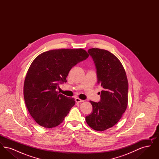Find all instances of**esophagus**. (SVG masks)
Returning <instances> with one entry per match:
<instances>
[{"mask_svg": "<svg viewBox=\"0 0 159 159\" xmlns=\"http://www.w3.org/2000/svg\"><path fill=\"white\" fill-rule=\"evenodd\" d=\"M75 101H76V102H83L84 101L83 100H82V99H80L79 98H76V99H75Z\"/></svg>", "mask_w": 159, "mask_h": 159, "instance_id": "esophagus-1", "label": "esophagus"}]
</instances>
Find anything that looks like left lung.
<instances>
[{
  "label": "left lung",
  "instance_id": "8db88e82",
  "mask_svg": "<svg viewBox=\"0 0 159 159\" xmlns=\"http://www.w3.org/2000/svg\"><path fill=\"white\" fill-rule=\"evenodd\" d=\"M94 62L97 83L103 88L98 102L90 101L92 113L86 117L91 128L104 131L114 126L125 113L128 101V82L119 59L108 51L98 48L88 51Z\"/></svg>",
  "mask_w": 159,
  "mask_h": 159
}]
</instances>
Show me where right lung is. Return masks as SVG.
I'll return each mask as SVG.
<instances>
[{
    "label": "right lung",
    "instance_id": "1",
    "mask_svg": "<svg viewBox=\"0 0 159 159\" xmlns=\"http://www.w3.org/2000/svg\"><path fill=\"white\" fill-rule=\"evenodd\" d=\"M89 55L82 49H61L40 54L28 70L24 84V98L31 117L39 125L51 128L59 125L75 106V99L56 89L73 67Z\"/></svg>",
    "mask_w": 159,
    "mask_h": 159
}]
</instances>
